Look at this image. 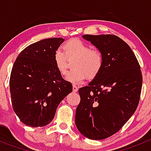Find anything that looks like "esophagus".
<instances>
[{
  "mask_svg": "<svg viewBox=\"0 0 151 151\" xmlns=\"http://www.w3.org/2000/svg\"><path fill=\"white\" fill-rule=\"evenodd\" d=\"M73 92H77L78 91V87L76 85H73Z\"/></svg>",
  "mask_w": 151,
  "mask_h": 151,
  "instance_id": "esophagus-1",
  "label": "esophagus"
}]
</instances>
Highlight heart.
<instances>
[{
	"label": "heart",
	"mask_w": 151,
	"mask_h": 151,
	"mask_svg": "<svg viewBox=\"0 0 151 151\" xmlns=\"http://www.w3.org/2000/svg\"><path fill=\"white\" fill-rule=\"evenodd\" d=\"M64 52L57 49L54 54V63L61 75L67 72V59L73 61L72 69L66 80L73 84L83 82L85 77L94 78L100 73L103 66V57L100 52L92 50L91 47L83 41L73 39L63 45Z\"/></svg>",
	"instance_id": "heart-1"
}]
</instances>
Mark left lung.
<instances>
[{
	"instance_id": "1",
	"label": "left lung",
	"mask_w": 151,
	"mask_h": 151,
	"mask_svg": "<svg viewBox=\"0 0 151 151\" xmlns=\"http://www.w3.org/2000/svg\"><path fill=\"white\" fill-rule=\"evenodd\" d=\"M82 37L99 50L103 66L88 86L78 90L81 101L75 121L82 135L102 140L116 133L135 112L142 75L135 55L120 38L113 35Z\"/></svg>"
}]
</instances>
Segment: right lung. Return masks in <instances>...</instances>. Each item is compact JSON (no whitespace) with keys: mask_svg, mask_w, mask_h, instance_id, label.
Wrapping results in <instances>:
<instances>
[{"mask_svg":"<svg viewBox=\"0 0 151 151\" xmlns=\"http://www.w3.org/2000/svg\"><path fill=\"white\" fill-rule=\"evenodd\" d=\"M65 41L47 38L19 54L12 68L10 91L13 109L28 126L42 127L54 119L60 103L73 91L54 63V54Z\"/></svg>","mask_w":151,"mask_h":151,"instance_id":"add662e5","label":"right lung"}]
</instances>
